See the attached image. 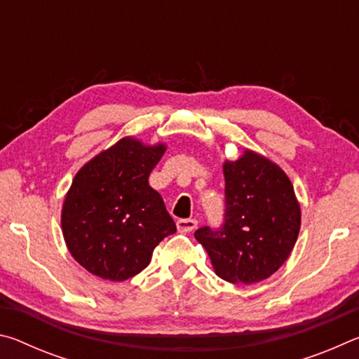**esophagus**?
<instances>
[{"mask_svg":"<svg viewBox=\"0 0 359 359\" xmlns=\"http://www.w3.org/2000/svg\"><path fill=\"white\" fill-rule=\"evenodd\" d=\"M196 226L198 222L194 218H180V220H177V229L180 233H190Z\"/></svg>","mask_w":359,"mask_h":359,"instance_id":"obj_1","label":"esophagus"}]
</instances>
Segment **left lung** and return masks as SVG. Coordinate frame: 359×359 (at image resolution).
<instances>
[{
  "label": "left lung",
  "instance_id": "obj_1",
  "mask_svg": "<svg viewBox=\"0 0 359 359\" xmlns=\"http://www.w3.org/2000/svg\"><path fill=\"white\" fill-rule=\"evenodd\" d=\"M224 222L194 238L215 274L229 283H257L288 259L301 228V208L288 175L266 156L245 150L224 161Z\"/></svg>",
  "mask_w": 359,
  "mask_h": 359
}]
</instances>
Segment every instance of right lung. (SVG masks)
<instances>
[{
	"label": "right lung",
	"instance_id": "right-lung-1",
	"mask_svg": "<svg viewBox=\"0 0 359 359\" xmlns=\"http://www.w3.org/2000/svg\"><path fill=\"white\" fill-rule=\"evenodd\" d=\"M165 151V144L123 137L76 174L63 203V238L72 258L93 276L112 282L135 277L177 229L149 185Z\"/></svg>",
	"mask_w": 359,
	"mask_h": 359
}]
</instances>
